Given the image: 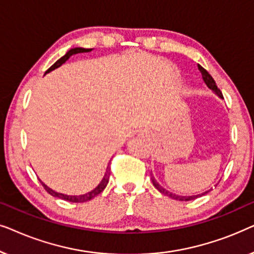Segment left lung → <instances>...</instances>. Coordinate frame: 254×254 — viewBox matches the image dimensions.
Listing matches in <instances>:
<instances>
[{
  "label": "left lung",
  "mask_w": 254,
  "mask_h": 254,
  "mask_svg": "<svg viewBox=\"0 0 254 254\" xmlns=\"http://www.w3.org/2000/svg\"><path fill=\"white\" fill-rule=\"evenodd\" d=\"M197 68H199L201 75H202L203 81H204V83H206V84H207L208 88H209L210 90H213V91H214L215 93H216V95H217L218 97H220V98H223V95H222L221 90L217 88L216 83H215L214 78L211 77L209 72H208L203 67H201L200 64H197ZM150 177H151V182H152V184H154V186L159 190V192H161L162 194H164V195H166V196L172 197V199H175V200H179V201H190V200H194V199H196V197H199V196H201V195H204V194L209 192V190H207V192H204V193L197 194V195H190V196L177 195V194H173V193H171V192H169V190H166L165 189H163V187H162L161 185H159V184H158L157 182H156L155 178H154V176H152L151 173H150Z\"/></svg>",
  "instance_id": "8db88e82"
}]
</instances>
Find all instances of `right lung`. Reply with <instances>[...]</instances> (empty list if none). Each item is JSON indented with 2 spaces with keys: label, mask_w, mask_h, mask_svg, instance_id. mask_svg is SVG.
Instances as JSON below:
<instances>
[{
  "label": "right lung",
  "mask_w": 254,
  "mask_h": 254,
  "mask_svg": "<svg viewBox=\"0 0 254 254\" xmlns=\"http://www.w3.org/2000/svg\"><path fill=\"white\" fill-rule=\"evenodd\" d=\"M91 51H92V48H82V47L71 48V50L68 51L67 53H65V54L64 55V57H62L61 59H59V60H58L57 62H55V64H54L53 65H52V67H51L50 69H47L46 72H50V71H52V70H54V69H57V68L60 67V65L64 64V62L67 61L68 59L71 57V55L78 54V53H86V52H91ZM110 175H111V169L109 168V166H107L106 172H105V176H104V178H103L102 182H100L99 185L97 186L95 190H92L91 192H89V193H86V194H83V195H67V194L58 193V192H55V190H53L52 189H50V187H48V186L45 185L44 183H41V184H43L44 189L47 190V193H50L51 195L57 196V197H60V199H62V200L69 201V202H86V201L93 199V197H95L96 195H98L99 193L103 192L104 189H105V187L107 186V183H109Z\"/></svg>",
  "instance_id": "add662e5"
}]
</instances>
